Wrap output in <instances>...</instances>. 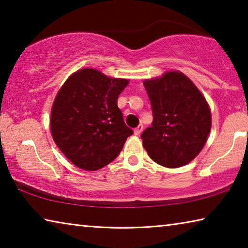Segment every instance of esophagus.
<instances>
[{
  "instance_id": "34e87169",
  "label": "esophagus",
  "mask_w": 248,
  "mask_h": 248,
  "mask_svg": "<svg viewBox=\"0 0 248 248\" xmlns=\"http://www.w3.org/2000/svg\"><path fill=\"white\" fill-rule=\"evenodd\" d=\"M142 130H143V125H142V124H139L136 129L133 130V133L136 134V136H140L141 132H142Z\"/></svg>"
}]
</instances>
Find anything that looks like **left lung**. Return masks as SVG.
I'll use <instances>...</instances> for the list:
<instances>
[{"label":"left lung","instance_id":"8db88e82","mask_svg":"<svg viewBox=\"0 0 248 248\" xmlns=\"http://www.w3.org/2000/svg\"><path fill=\"white\" fill-rule=\"evenodd\" d=\"M152 105V127L142 133L151 159L167 169L190 163L203 149L211 130V110L203 94L180 71L145 78Z\"/></svg>","mask_w":248,"mask_h":248}]
</instances>
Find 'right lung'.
Masks as SVG:
<instances>
[{
  "instance_id": "add662e5",
  "label": "right lung",
  "mask_w": 248,
  "mask_h": 248,
  "mask_svg": "<svg viewBox=\"0 0 248 248\" xmlns=\"http://www.w3.org/2000/svg\"><path fill=\"white\" fill-rule=\"evenodd\" d=\"M129 79L84 68L70 75L51 107L54 143L78 169L97 170L118 156L133 133L125 125L118 97Z\"/></svg>"
}]
</instances>
